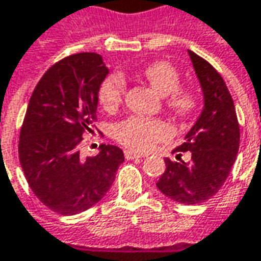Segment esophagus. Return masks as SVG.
<instances>
[{
  "mask_svg": "<svg viewBox=\"0 0 261 261\" xmlns=\"http://www.w3.org/2000/svg\"><path fill=\"white\" fill-rule=\"evenodd\" d=\"M125 157L127 160H132V159H139V157H143L142 153H135L132 150H125Z\"/></svg>",
  "mask_w": 261,
  "mask_h": 261,
  "instance_id": "34e87169",
  "label": "esophagus"
}]
</instances>
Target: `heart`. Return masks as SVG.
Returning <instances> with one entry per match:
<instances>
[{"label": "heart", "instance_id": "b5f03b06", "mask_svg": "<svg viewBox=\"0 0 261 261\" xmlns=\"http://www.w3.org/2000/svg\"><path fill=\"white\" fill-rule=\"evenodd\" d=\"M142 77L149 81L157 94L163 95L166 107L175 115L190 116L198 107V98L193 88L181 87L180 73L169 62L157 60L147 64L142 70ZM126 80L121 73L107 75L99 86L98 98L105 111H115L123 101L126 92ZM115 139L135 151L150 150L159 142H164L171 136L170 126L159 118L129 116L114 129Z\"/></svg>", "mask_w": 261, "mask_h": 261}]
</instances>
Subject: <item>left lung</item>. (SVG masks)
Here are the masks:
<instances>
[{
	"mask_svg": "<svg viewBox=\"0 0 261 261\" xmlns=\"http://www.w3.org/2000/svg\"><path fill=\"white\" fill-rule=\"evenodd\" d=\"M204 92V110L186 142L177 146L175 162L164 159L166 170L157 188L173 201L194 205L212 198L223 186L239 150L240 130L233 99L221 74L205 59L188 50ZM190 151V160L180 156Z\"/></svg>",
	"mask_w": 261,
	"mask_h": 261,
	"instance_id": "left-lung-1",
	"label": "left lung"
}]
</instances>
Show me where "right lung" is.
Instances as JSON below:
<instances>
[{"label": "right lung", "mask_w": 261, "mask_h": 261, "mask_svg": "<svg viewBox=\"0 0 261 261\" xmlns=\"http://www.w3.org/2000/svg\"><path fill=\"white\" fill-rule=\"evenodd\" d=\"M102 56L77 53L53 64L35 87L19 134V162L33 194L62 215L87 211L105 197L123 163L118 146L101 145L83 159V136L97 121Z\"/></svg>", "instance_id": "right-lung-1"}]
</instances>
